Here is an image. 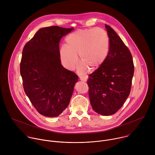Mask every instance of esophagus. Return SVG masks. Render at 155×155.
Here are the masks:
<instances>
[{
	"instance_id": "obj_1",
	"label": "esophagus",
	"mask_w": 155,
	"mask_h": 155,
	"mask_svg": "<svg viewBox=\"0 0 155 155\" xmlns=\"http://www.w3.org/2000/svg\"><path fill=\"white\" fill-rule=\"evenodd\" d=\"M87 77H80V80L83 81H87Z\"/></svg>"
}]
</instances>
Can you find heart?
<instances>
[{
    "label": "heart",
    "instance_id": "heart-1",
    "mask_svg": "<svg viewBox=\"0 0 155 155\" xmlns=\"http://www.w3.org/2000/svg\"><path fill=\"white\" fill-rule=\"evenodd\" d=\"M67 47L62 46L60 57L66 68L73 70L78 63L79 55L81 64L78 70L85 72L87 69L94 71L105 61L109 51L110 40L107 32L102 28L77 30L66 38Z\"/></svg>",
    "mask_w": 155,
    "mask_h": 155
}]
</instances>
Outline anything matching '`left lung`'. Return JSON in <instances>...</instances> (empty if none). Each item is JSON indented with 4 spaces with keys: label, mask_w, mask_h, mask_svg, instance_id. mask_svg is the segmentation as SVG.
<instances>
[{
    "label": "left lung",
    "mask_w": 155,
    "mask_h": 155,
    "mask_svg": "<svg viewBox=\"0 0 155 155\" xmlns=\"http://www.w3.org/2000/svg\"><path fill=\"white\" fill-rule=\"evenodd\" d=\"M110 40L104 63L89 75L90 101L93 109L104 115L115 114L130 94L134 66L128 48L110 26L105 25Z\"/></svg>",
    "instance_id": "8db88e82"
}]
</instances>
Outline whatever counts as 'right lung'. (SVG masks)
<instances>
[{"label":"right lung","mask_w":155,"mask_h":155,"mask_svg":"<svg viewBox=\"0 0 155 155\" xmlns=\"http://www.w3.org/2000/svg\"><path fill=\"white\" fill-rule=\"evenodd\" d=\"M74 28L40 29L23 50L20 73L24 90L41 115L59 116L69 104L78 75L61 64L59 42Z\"/></svg>","instance_id":"add662e5"}]
</instances>
